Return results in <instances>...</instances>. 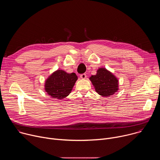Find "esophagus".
I'll list each match as a JSON object with an SVG mask.
<instances>
[{
    "label": "esophagus",
    "instance_id": "obj_1",
    "mask_svg": "<svg viewBox=\"0 0 160 160\" xmlns=\"http://www.w3.org/2000/svg\"><path fill=\"white\" fill-rule=\"evenodd\" d=\"M86 77H87V75H86V74H85V73H83V74L80 75V78H82V79H85Z\"/></svg>",
    "mask_w": 160,
    "mask_h": 160
}]
</instances>
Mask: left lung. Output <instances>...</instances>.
I'll return each instance as SVG.
<instances>
[{
	"label": "left lung",
	"instance_id": "8db88e82",
	"mask_svg": "<svg viewBox=\"0 0 160 160\" xmlns=\"http://www.w3.org/2000/svg\"><path fill=\"white\" fill-rule=\"evenodd\" d=\"M96 92L103 97L113 95L118 90V80L104 68H100L96 75L89 78Z\"/></svg>",
	"mask_w": 160,
	"mask_h": 160
}]
</instances>
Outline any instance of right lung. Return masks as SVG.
Wrapping results in <instances>:
<instances>
[{"instance_id": "right-lung-1", "label": "right lung", "mask_w": 160, "mask_h": 160, "mask_svg": "<svg viewBox=\"0 0 160 160\" xmlns=\"http://www.w3.org/2000/svg\"><path fill=\"white\" fill-rule=\"evenodd\" d=\"M78 77L75 73L58 70L45 82V90L51 98L62 99L71 93Z\"/></svg>"}]
</instances>
